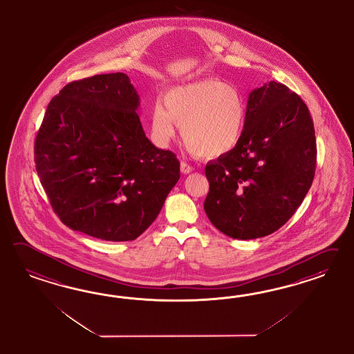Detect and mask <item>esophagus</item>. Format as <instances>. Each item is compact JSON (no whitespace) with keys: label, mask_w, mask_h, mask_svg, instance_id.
<instances>
[{"label":"esophagus","mask_w":354,"mask_h":354,"mask_svg":"<svg viewBox=\"0 0 354 354\" xmlns=\"http://www.w3.org/2000/svg\"><path fill=\"white\" fill-rule=\"evenodd\" d=\"M180 170H182L183 174H189V172H192L193 167L189 163L183 161L180 163Z\"/></svg>","instance_id":"esophagus-1"}]
</instances>
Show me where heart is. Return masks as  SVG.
Listing matches in <instances>:
<instances>
[{
  "mask_svg": "<svg viewBox=\"0 0 354 354\" xmlns=\"http://www.w3.org/2000/svg\"><path fill=\"white\" fill-rule=\"evenodd\" d=\"M151 110V129L160 142H167L180 126L189 149L216 157L234 149L241 139L245 105L234 86L215 79L175 86Z\"/></svg>",
  "mask_w": 354,
  "mask_h": 354,
  "instance_id": "1",
  "label": "heart"
}]
</instances>
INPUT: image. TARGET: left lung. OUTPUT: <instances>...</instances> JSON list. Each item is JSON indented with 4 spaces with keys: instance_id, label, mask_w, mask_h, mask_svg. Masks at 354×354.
<instances>
[{
    "instance_id": "1",
    "label": "left lung",
    "mask_w": 354,
    "mask_h": 354,
    "mask_svg": "<svg viewBox=\"0 0 354 354\" xmlns=\"http://www.w3.org/2000/svg\"><path fill=\"white\" fill-rule=\"evenodd\" d=\"M317 165L309 109L288 86L270 82L248 97L235 148L209 162L205 213L225 235L250 240L288 222L310 189Z\"/></svg>"
}]
</instances>
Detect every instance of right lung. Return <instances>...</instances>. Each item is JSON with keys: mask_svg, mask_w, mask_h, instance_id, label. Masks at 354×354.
I'll use <instances>...</instances> for the list:
<instances>
[{"mask_svg": "<svg viewBox=\"0 0 354 354\" xmlns=\"http://www.w3.org/2000/svg\"><path fill=\"white\" fill-rule=\"evenodd\" d=\"M140 97L123 73L68 83L46 107L35 163L64 225L106 241H129L149 227L180 178L170 150L141 126Z\"/></svg>", "mask_w": 354, "mask_h": 354, "instance_id": "obj_1", "label": "right lung"}]
</instances>
